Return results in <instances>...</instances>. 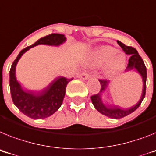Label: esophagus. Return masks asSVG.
<instances>
[{
	"instance_id": "34e87169",
	"label": "esophagus",
	"mask_w": 156,
	"mask_h": 156,
	"mask_svg": "<svg viewBox=\"0 0 156 156\" xmlns=\"http://www.w3.org/2000/svg\"><path fill=\"white\" fill-rule=\"evenodd\" d=\"M77 77L80 78V79H82V80H87L90 78V75H89L88 73H80V74H78L77 75Z\"/></svg>"
}]
</instances>
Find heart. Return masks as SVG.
<instances>
[{
	"label": "heart",
	"instance_id": "b5f03b06",
	"mask_svg": "<svg viewBox=\"0 0 156 156\" xmlns=\"http://www.w3.org/2000/svg\"><path fill=\"white\" fill-rule=\"evenodd\" d=\"M118 50L110 46H102L95 48L91 52L86 59L85 65L91 68H103V74L107 78H110L122 72L127 65L126 54H117Z\"/></svg>",
	"mask_w": 156,
	"mask_h": 156
}]
</instances>
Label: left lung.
Wrapping results in <instances>:
<instances>
[{
    "mask_svg": "<svg viewBox=\"0 0 156 156\" xmlns=\"http://www.w3.org/2000/svg\"><path fill=\"white\" fill-rule=\"evenodd\" d=\"M118 44L122 48L123 51L128 55H130L129 60V64L126 69V72L132 71L134 70L136 73H138L140 75L143 81V89H142L141 96L140 98L137 103H136L131 107L129 108H122L119 106L114 104H109V103H105L103 102V95H104L105 91L108 88L109 85L110 83V80H99L101 84V90L98 94L92 95L91 97V102H92L93 106L94 108L98 110V112L101 113L105 116L114 119H119L124 117L127 116L129 114L134 112L136 109L141 104L142 101L145 96V92H146V80H147V69L141 57L139 55L137 50L135 48L132 46H126L125 44L122 43L120 41H117Z\"/></svg>",
    "mask_w": 156,
    "mask_h": 156,
    "instance_id": "8db88e82",
    "label": "left lung"
}]
</instances>
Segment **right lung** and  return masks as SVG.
<instances>
[{
    "mask_svg": "<svg viewBox=\"0 0 156 156\" xmlns=\"http://www.w3.org/2000/svg\"><path fill=\"white\" fill-rule=\"evenodd\" d=\"M66 42L62 34H51L38 39L33 45L24 48L12 65L9 72V85L13 103L26 116L33 119H43L51 116L61 107L68 83L73 79H66L61 76L56 77L42 90H28L22 87L16 79V65L23 54L30 48L38 45L60 46Z\"/></svg>",
    "mask_w": 156,
    "mask_h": 156,
    "instance_id": "1",
    "label": "right lung"
}]
</instances>
